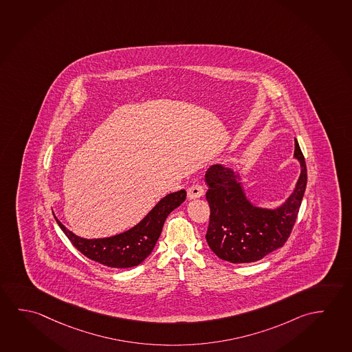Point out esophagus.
<instances>
[{
	"label": "esophagus",
	"instance_id": "1",
	"mask_svg": "<svg viewBox=\"0 0 352 352\" xmlns=\"http://www.w3.org/2000/svg\"><path fill=\"white\" fill-rule=\"evenodd\" d=\"M203 195H204V188L201 187V184H193L187 190L188 199H195V198H199Z\"/></svg>",
	"mask_w": 352,
	"mask_h": 352
}]
</instances>
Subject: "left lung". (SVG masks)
Here are the masks:
<instances>
[{
	"mask_svg": "<svg viewBox=\"0 0 352 352\" xmlns=\"http://www.w3.org/2000/svg\"><path fill=\"white\" fill-rule=\"evenodd\" d=\"M295 157L301 164L300 179L289 199L275 210L252 206L232 170L223 165L208 168L206 198L210 217L206 239L220 259L230 263L257 262L286 243L307 184V166L297 140Z\"/></svg>",
	"mask_w": 352,
	"mask_h": 352,
	"instance_id": "obj_1",
	"label": "left lung"
}]
</instances>
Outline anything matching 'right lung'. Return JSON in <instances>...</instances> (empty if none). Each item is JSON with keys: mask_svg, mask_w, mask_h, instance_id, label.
I'll use <instances>...</instances> for the list:
<instances>
[{"mask_svg": "<svg viewBox=\"0 0 352 352\" xmlns=\"http://www.w3.org/2000/svg\"><path fill=\"white\" fill-rule=\"evenodd\" d=\"M186 199V190L170 193L138 225L107 239L85 240L66 229L56 219L58 226L77 250L85 257L110 268H132L151 254L168 214Z\"/></svg>", "mask_w": 352, "mask_h": 352, "instance_id": "right-lung-1", "label": "right lung"}]
</instances>
